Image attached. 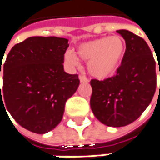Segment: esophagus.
I'll use <instances>...</instances> for the list:
<instances>
[{"label": "esophagus", "instance_id": "obj_1", "mask_svg": "<svg viewBox=\"0 0 160 160\" xmlns=\"http://www.w3.org/2000/svg\"><path fill=\"white\" fill-rule=\"evenodd\" d=\"M79 79H80V81L81 83H88L89 82V80L84 75H80L79 76Z\"/></svg>", "mask_w": 160, "mask_h": 160}]
</instances>
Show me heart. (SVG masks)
Masks as SVG:
<instances>
[{"label": "heart", "mask_w": 160, "mask_h": 160, "mask_svg": "<svg viewBox=\"0 0 160 160\" xmlns=\"http://www.w3.org/2000/svg\"><path fill=\"white\" fill-rule=\"evenodd\" d=\"M126 54V43L120 36H104L80 44L76 55L88 61L89 73L98 80H106L118 71ZM65 61L72 67L78 66V58L71 52L64 56Z\"/></svg>", "instance_id": "obj_1"}]
</instances>
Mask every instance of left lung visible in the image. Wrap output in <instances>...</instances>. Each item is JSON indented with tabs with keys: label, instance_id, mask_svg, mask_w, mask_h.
<instances>
[{
	"label": "left lung",
	"instance_id": "1",
	"mask_svg": "<svg viewBox=\"0 0 160 160\" xmlns=\"http://www.w3.org/2000/svg\"><path fill=\"white\" fill-rule=\"evenodd\" d=\"M117 32L126 42V54L117 74L90 80L93 114L104 125L114 128L135 121L150 104L157 85L156 62L147 42L127 30Z\"/></svg>",
	"mask_w": 160,
	"mask_h": 160
}]
</instances>
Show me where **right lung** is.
<instances>
[{
    "mask_svg": "<svg viewBox=\"0 0 160 160\" xmlns=\"http://www.w3.org/2000/svg\"><path fill=\"white\" fill-rule=\"evenodd\" d=\"M68 42L59 37H30L14 45L6 58L0 104L4 101L3 107L15 121L32 132L45 134L56 127L67 99L80 85L77 74L63 69Z\"/></svg>",
    "mask_w": 160,
    "mask_h": 160,
    "instance_id": "1",
    "label": "right lung"
}]
</instances>
